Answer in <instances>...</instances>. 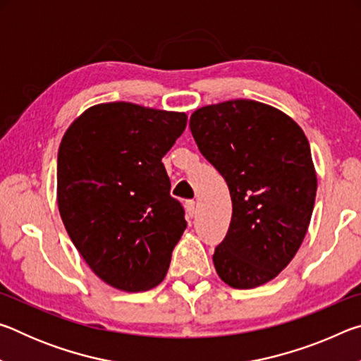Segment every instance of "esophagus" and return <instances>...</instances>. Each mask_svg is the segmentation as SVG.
I'll return each instance as SVG.
<instances>
[{"mask_svg":"<svg viewBox=\"0 0 361 361\" xmlns=\"http://www.w3.org/2000/svg\"><path fill=\"white\" fill-rule=\"evenodd\" d=\"M186 213L189 216H194V213H195V202H194V200H186Z\"/></svg>","mask_w":361,"mask_h":361,"instance_id":"34e87169","label":"esophagus"}]
</instances>
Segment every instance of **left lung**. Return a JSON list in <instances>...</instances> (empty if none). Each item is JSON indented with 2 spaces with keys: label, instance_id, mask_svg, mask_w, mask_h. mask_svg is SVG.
Masks as SVG:
<instances>
[{
  "label": "left lung",
  "instance_id": "1",
  "mask_svg": "<svg viewBox=\"0 0 361 361\" xmlns=\"http://www.w3.org/2000/svg\"><path fill=\"white\" fill-rule=\"evenodd\" d=\"M189 129L232 200L228 234L213 253L219 279L239 290L276 279L301 247L315 204L317 175L302 129L255 100L195 109Z\"/></svg>",
  "mask_w": 361,
  "mask_h": 361
}]
</instances>
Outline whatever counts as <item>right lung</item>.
Listing matches in <instances>:
<instances>
[{"mask_svg":"<svg viewBox=\"0 0 361 361\" xmlns=\"http://www.w3.org/2000/svg\"><path fill=\"white\" fill-rule=\"evenodd\" d=\"M185 113L113 102L84 111L57 156L65 229L103 282L146 291L166 277L186 229L162 157L186 129Z\"/></svg>","mask_w":361,"mask_h":361,"instance_id":"obj_1","label":"right lung"}]
</instances>
